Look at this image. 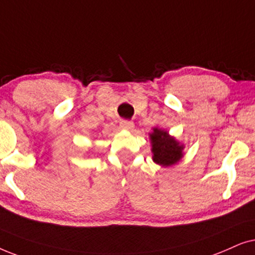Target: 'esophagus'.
<instances>
[{
    "label": "esophagus",
    "mask_w": 255,
    "mask_h": 255,
    "mask_svg": "<svg viewBox=\"0 0 255 255\" xmlns=\"http://www.w3.org/2000/svg\"><path fill=\"white\" fill-rule=\"evenodd\" d=\"M120 128L124 130H133L134 128V122L131 121H121L120 122Z\"/></svg>",
    "instance_id": "1"
}]
</instances>
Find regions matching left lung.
I'll use <instances>...</instances> for the list:
<instances>
[{
	"instance_id": "1",
	"label": "left lung",
	"mask_w": 255,
	"mask_h": 255,
	"mask_svg": "<svg viewBox=\"0 0 255 255\" xmlns=\"http://www.w3.org/2000/svg\"><path fill=\"white\" fill-rule=\"evenodd\" d=\"M149 140L151 143L152 161L162 168L177 164L184 156L183 150L185 145L175 136H171L168 130L154 127L151 133H149Z\"/></svg>"
}]
</instances>
